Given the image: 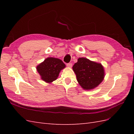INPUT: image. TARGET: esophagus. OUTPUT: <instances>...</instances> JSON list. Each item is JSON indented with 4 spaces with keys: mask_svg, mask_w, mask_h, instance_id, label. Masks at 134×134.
I'll use <instances>...</instances> for the list:
<instances>
[{
    "mask_svg": "<svg viewBox=\"0 0 134 134\" xmlns=\"http://www.w3.org/2000/svg\"><path fill=\"white\" fill-rule=\"evenodd\" d=\"M72 65V64L71 63H68V64H67V66L69 67V68H71Z\"/></svg>",
    "mask_w": 134,
    "mask_h": 134,
    "instance_id": "esophagus-1",
    "label": "esophagus"
}]
</instances>
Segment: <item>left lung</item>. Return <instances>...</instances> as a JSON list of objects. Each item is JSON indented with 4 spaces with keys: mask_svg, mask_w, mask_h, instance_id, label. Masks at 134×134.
<instances>
[{
    "mask_svg": "<svg viewBox=\"0 0 134 134\" xmlns=\"http://www.w3.org/2000/svg\"><path fill=\"white\" fill-rule=\"evenodd\" d=\"M72 70L78 83L84 90H92L98 87L105 75L102 64L85 58H79L72 66Z\"/></svg>",
    "mask_w": 134,
    "mask_h": 134,
    "instance_id": "left-lung-1",
    "label": "left lung"
}]
</instances>
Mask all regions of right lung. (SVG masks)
I'll use <instances>...</instances> for the list:
<instances>
[{"label": "right lung", "mask_w": 134, "mask_h": 134, "mask_svg": "<svg viewBox=\"0 0 134 134\" xmlns=\"http://www.w3.org/2000/svg\"><path fill=\"white\" fill-rule=\"evenodd\" d=\"M66 67L62 60L49 57L36 67L41 79L44 82L51 83L57 79L61 70Z\"/></svg>", "instance_id": "obj_1"}]
</instances>
